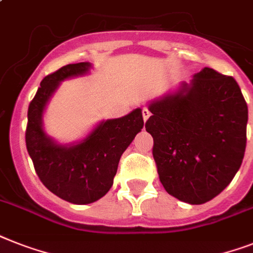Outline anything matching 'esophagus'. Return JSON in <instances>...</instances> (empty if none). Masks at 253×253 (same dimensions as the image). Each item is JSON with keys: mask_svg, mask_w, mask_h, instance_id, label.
Wrapping results in <instances>:
<instances>
[{"mask_svg": "<svg viewBox=\"0 0 253 253\" xmlns=\"http://www.w3.org/2000/svg\"><path fill=\"white\" fill-rule=\"evenodd\" d=\"M141 114H143V118H144V121H147L149 117H151V110L148 108H143V110H141Z\"/></svg>", "mask_w": 253, "mask_h": 253, "instance_id": "34e87169", "label": "esophagus"}]
</instances>
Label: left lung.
I'll use <instances>...</instances> for the list:
<instances>
[{"mask_svg": "<svg viewBox=\"0 0 253 253\" xmlns=\"http://www.w3.org/2000/svg\"><path fill=\"white\" fill-rule=\"evenodd\" d=\"M148 109L145 130L168 194L196 205L221 194L239 170L247 143V102L235 79L204 67Z\"/></svg>", "mask_w": 253, "mask_h": 253, "instance_id": "left-lung-1", "label": "left lung"}]
</instances>
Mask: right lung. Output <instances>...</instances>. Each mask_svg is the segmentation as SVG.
<instances>
[{"instance_id":"add662e5","label":"right lung","mask_w":253,"mask_h":253,"mask_svg":"<svg viewBox=\"0 0 253 253\" xmlns=\"http://www.w3.org/2000/svg\"><path fill=\"white\" fill-rule=\"evenodd\" d=\"M91 69L89 62L70 63L41 80L28 106L26 131L27 151L42 184L58 198L78 205L91 204L108 194L121 156L144 126L137 108L121 118L101 121L78 143L59 144L45 132V108L59 84L85 75Z\"/></svg>"}]
</instances>
